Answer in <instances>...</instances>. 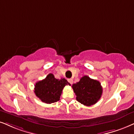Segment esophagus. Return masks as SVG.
Listing matches in <instances>:
<instances>
[{
    "label": "esophagus",
    "mask_w": 134,
    "mask_h": 134,
    "mask_svg": "<svg viewBox=\"0 0 134 134\" xmlns=\"http://www.w3.org/2000/svg\"><path fill=\"white\" fill-rule=\"evenodd\" d=\"M68 80V82L70 83L71 85L73 83V79H69L68 80Z\"/></svg>",
    "instance_id": "esophagus-1"
}]
</instances>
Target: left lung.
Returning a JSON list of instances; mask_svg holds the SVG:
<instances>
[{
    "label": "left lung",
    "mask_w": 134,
    "mask_h": 134,
    "mask_svg": "<svg viewBox=\"0 0 134 134\" xmlns=\"http://www.w3.org/2000/svg\"><path fill=\"white\" fill-rule=\"evenodd\" d=\"M72 87L77 100L85 106L94 104L102 95L103 88L100 82L87 75L81 78L79 82L73 84Z\"/></svg>",
    "instance_id": "left-lung-1"
}]
</instances>
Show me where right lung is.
Segmentation results:
<instances>
[{
    "label": "right lung",
    "instance_id": "1",
    "mask_svg": "<svg viewBox=\"0 0 134 134\" xmlns=\"http://www.w3.org/2000/svg\"><path fill=\"white\" fill-rule=\"evenodd\" d=\"M68 85H70L67 80L56 79L53 74H49L43 80L36 82L34 92L43 103L51 104L60 99L62 90Z\"/></svg>",
    "mask_w": 134,
    "mask_h": 134
}]
</instances>
